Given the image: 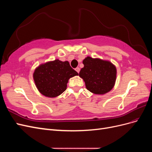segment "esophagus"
Returning <instances> with one entry per match:
<instances>
[{
  "label": "esophagus",
  "instance_id": "esophagus-1",
  "mask_svg": "<svg viewBox=\"0 0 152 152\" xmlns=\"http://www.w3.org/2000/svg\"><path fill=\"white\" fill-rule=\"evenodd\" d=\"M75 70H76V72H77L79 73V72H80V68H79V67H77V68H75Z\"/></svg>",
  "mask_w": 152,
  "mask_h": 152
}]
</instances>
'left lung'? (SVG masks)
I'll return each instance as SVG.
<instances>
[{
  "label": "left lung",
  "mask_w": 152,
  "mask_h": 152,
  "mask_svg": "<svg viewBox=\"0 0 152 152\" xmlns=\"http://www.w3.org/2000/svg\"><path fill=\"white\" fill-rule=\"evenodd\" d=\"M84 66L79 76L83 79L87 89L95 94H104L111 91L115 83L117 69L109 61L99 58H86Z\"/></svg>",
  "instance_id": "8db88e82"
}]
</instances>
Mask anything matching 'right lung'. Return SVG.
<instances>
[{
    "label": "right lung",
    "mask_w": 152,
    "mask_h": 152,
    "mask_svg": "<svg viewBox=\"0 0 152 152\" xmlns=\"http://www.w3.org/2000/svg\"><path fill=\"white\" fill-rule=\"evenodd\" d=\"M68 61L59 59L48 61L37 68L33 74L37 88L49 98H55L66 89L70 78L78 75Z\"/></svg>",
    "instance_id": "obj_1"
}]
</instances>
